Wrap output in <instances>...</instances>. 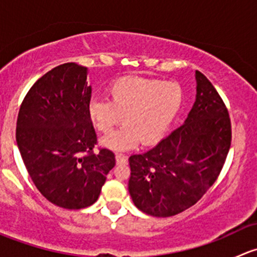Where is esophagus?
Returning <instances> with one entry per match:
<instances>
[{
	"label": "esophagus",
	"instance_id": "obj_1",
	"mask_svg": "<svg viewBox=\"0 0 257 257\" xmlns=\"http://www.w3.org/2000/svg\"><path fill=\"white\" fill-rule=\"evenodd\" d=\"M115 159H116V163H118V164H125V163L128 162V158H126V155L119 154V153L115 155Z\"/></svg>",
	"mask_w": 257,
	"mask_h": 257
}]
</instances>
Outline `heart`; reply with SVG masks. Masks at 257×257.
<instances>
[{
	"instance_id": "heart-1",
	"label": "heart",
	"mask_w": 257,
	"mask_h": 257,
	"mask_svg": "<svg viewBox=\"0 0 257 257\" xmlns=\"http://www.w3.org/2000/svg\"><path fill=\"white\" fill-rule=\"evenodd\" d=\"M183 104V89L175 82L124 77L112 83L108 100L88 103L90 121L102 133H109L121 121L124 125L102 139L104 147L126 150L141 142L159 141L178 115Z\"/></svg>"
}]
</instances>
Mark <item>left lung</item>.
I'll return each instance as SVG.
<instances>
[{"mask_svg":"<svg viewBox=\"0 0 257 257\" xmlns=\"http://www.w3.org/2000/svg\"><path fill=\"white\" fill-rule=\"evenodd\" d=\"M195 78L196 99L183 125L129 158V194L152 216H174L198 203L220 175L231 145L224 100L201 72Z\"/></svg>","mask_w":257,"mask_h":257,"instance_id":"obj_1","label":"left lung"}]
</instances>
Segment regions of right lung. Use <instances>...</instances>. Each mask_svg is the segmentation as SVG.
I'll return each mask as SVG.
<instances>
[{"instance_id": "right-lung-1", "label": "right lung", "mask_w": 257, "mask_h": 257, "mask_svg": "<svg viewBox=\"0 0 257 257\" xmlns=\"http://www.w3.org/2000/svg\"><path fill=\"white\" fill-rule=\"evenodd\" d=\"M90 94L87 68L64 63L31 87L18 112L16 141L26 169L40 193L59 208L94 204L115 165L112 150L94 152Z\"/></svg>"}]
</instances>
